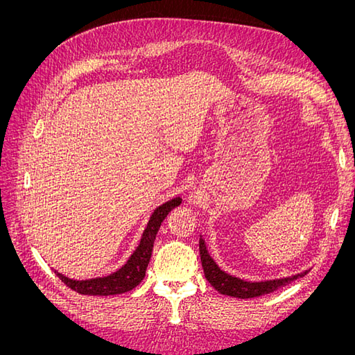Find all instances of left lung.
<instances>
[{
    "instance_id": "obj_1",
    "label": "left lung",
    "mask_w": 355,
    "mask_h": 355,
    "mask_svg": "<svg viewBox=\"0 0 355 355\" xmlns=\"http://www.w3.org/2000/svg\"><path fill=\"white\" fill-rule=\"evenodd\" d=\"M200 256H201V263L204 275H206L207 282L218 290L222 295H228L232 297H240V299H249V297H257L262 295H268L275 292L277 288H280L299 277H304L308 274V271L300 272L297 275H292L287 278H280V280H271V282H259V283H250L240 280L237 277H232L227 272H223L220 268L214 263V261L207 253L206 244H204L202 239H200Z\"/></svg>"
}]
</instances>
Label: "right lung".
<instances>
[{
  "mask_svg": "<svg viewBox=\"0 0 355 355\" xmlns=\"http://www.w3.org/2000/svg\"><path fill=\"white\" fill-rule=\"evenodd\" d=\"M182 202V198H173L164 204H161L153 213L151 219H149L146 230L144 231V235L139 243L137 249L130 256V259L125 262L124 266L120 270L115 271L114 274L108 277H99V278H92V280H71V278L62 275L59 272L58 277L65 283L73 292L80 295H89V296H110V295H118V293H125L128 290L135 288L139 283L144 280L146 266L151 259L153 247L155 241V235L159 230L161 222L168 214L170 210H173L176 206Z\"/></svg>",
  "mask_w": 355,
  "mask_h": 355,
  "instance_id": "right-lung-1",
  "label": "right lung"
}]
</instances>
